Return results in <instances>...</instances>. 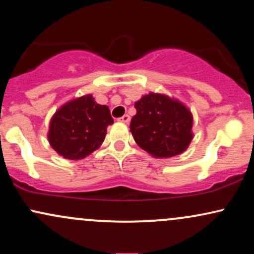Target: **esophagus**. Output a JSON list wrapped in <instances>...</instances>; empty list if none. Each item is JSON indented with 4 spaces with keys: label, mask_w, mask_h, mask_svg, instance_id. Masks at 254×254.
<instances>
[{
    "label": "esophagus",
    "mask_w": 254,
    "mask_h": 254,
    "mask_svg": "<svg viewBox=\"0 0 254 254\" xmlns=\"http://www.w3.org/2000/svg\"><path fill=\"white\" fill-rule=\"evenodd\" d=\"M119 122H122V123H125V124H127L130 122V116L129 115H124L123 117H121L118 119Z\"/></svg>",
    "instance_id": "34e87169"
}]
</instances>
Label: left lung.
<instances>
[{
  "label": "left lung",
  "instance_id": "obj_1",
  "mask_svg": "<svg viewBox=\"0 0 254 254\" xmlns=\"http://www.w3.org/2000/svg\"><path fill=\"white\" fill-rule=\"evenodd\" d=\"M135 109L130 131L142 149L160 159L188 149L193 138V117L183 103L151 92L136 101Z\"/></svg>",
  "mask_w": 254,
  "mask_h": 254
}]
</instances>
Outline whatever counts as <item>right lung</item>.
<instances>
[{"label":"right lung","instance_id":"right-lung-1","mask_svg":"<svg viewBox=\"0 0 254 254\" xmlns=\"http://www.w3.org/2000/svg\"><path fill=\"white\" fill-rule=\"evenodd\" d=\"M113 124L110 109L90 94L72 99L52 116L48 138L58 155L81 160L103 144L107 127Z\"/></svg>","mask_w":254,"mask_h":254}]
</instances>
